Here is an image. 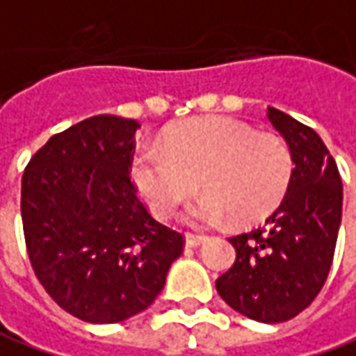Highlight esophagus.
<instances>
[{"label":"esophagus","instance_id":"34e87169","mask_svg":"<svg viewBox=\"0 0 356 356\" xmlns=\"http://www.w3.org/2000/svg\"><path fill=\"white\" fill-rule=\"evenodd\" d=\"M207 240V236H201V234H185V244L189 246V248H197V246H201L202 242Z\"/></svg>","mask_w":356,"mask_h":356}]
</instances>
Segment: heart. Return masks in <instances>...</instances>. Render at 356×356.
Wrapping results in <instances>:
<instances>
[{
    "mask_svg": "<svg viewBox=\"0 0 356 356\" xmlns=\"http://www.w3.org/2000/svg\"><path fill=\"white\" fill-rule=\"evenodd\" d=\"M293 173L291 149L272 131H256L234 118H201L141 143L131 179L155 216H167L197 187L204 193L183 209L189 225H216L230 216L250 222L286 195Z\"/></svg>",
    "mask_w": 356,
    "mask_h": 356,
    "instance_id": "1",
    "label": "heart"
}]
</instances>
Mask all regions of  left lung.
Segmentation results:
<instances>
[{"label": "left lung", "mask_w": 356, "mask_h": 356, "mask_svg": "<svg viewBox=\"0 0 356 356\" xmlns=\"http://www.w3.org/2000/svg\"><path fill=\"white\" fill-rule=\"evenodd\" d=\"M268 120L291 149V181L264 225L228 238L236 262L216 280V291L254 321L282 323L303 312L329 276L343 183L335 159L312 128L276 108H268Z\"/></svg>", "instance_id": "obj_1"}]
</instances>
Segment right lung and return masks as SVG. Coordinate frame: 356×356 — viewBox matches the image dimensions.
Here are the masks:
<instances>
[{
  "label": "right lung",
  "instance_id": "obj_1",
  "mask_svg": "<svg viewBox=\"0 0 356 356\" xmlns=\"http://www.w3.org/2000/svg\"><path fill=\"white\" fill-rule=\"evenodd\" d=\"M128 118L92 116L55 134L21 181L27 254L47 293L88 323H120L165 286L183 236L157 222L129 179Z\"/></svg>",
  "mask_w": 356,
  "mask_h": 356
}]
</instances>
